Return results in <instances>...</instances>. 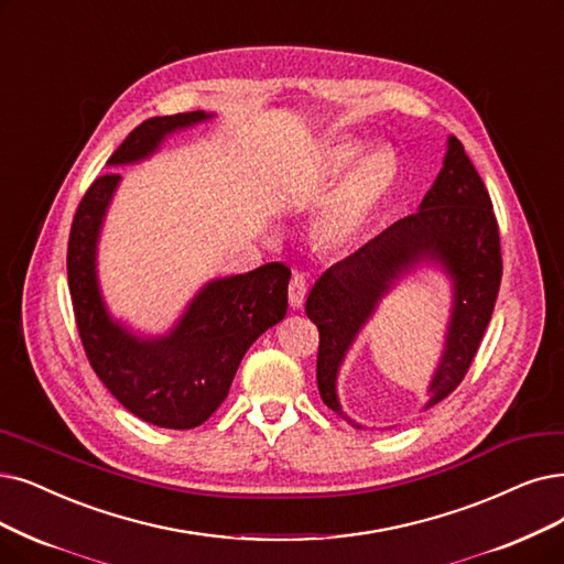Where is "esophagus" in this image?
<instances>
[{"instance_id":"esophagus-1","label":"esophagus","mask_w":564,"mask_h":564,"mask_svg":"<svg viewBox=\"0 0 564 564\" xmlns=\"http://www.w3.org/2000/svg\"><path fill=\"white\" fill-rule=\"evenodd\" d=\"M307 296V280L305 275H294L289 282V307L291 310H301Z\"/></svg>"}]
</instances>
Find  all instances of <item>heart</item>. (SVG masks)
<instances>
[{
  "mask_svg": "<svg viewBox=\"0 0 564 564\" xmlns=\"http://www.w3.org/2000/svg\"><path fill=\"white\" fill-rule=\"evenodd\" d=\"M349 165L352 169L337 185L317 221V238L330 250H340L364 234L370 217L384 204L398 180L393 152L372 148L360 154V148L354 143L328 148L322 156L319 173L324 180H330L347 171Z\"/></svg>",
  "mask_w": 564,
  "mask_h": 564,
  "instance_id": "obj_1",
  "label": "heart"
}]
</instances>
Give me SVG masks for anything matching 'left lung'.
<instances>
[{
  "mask_svg": "<svg viewBox=\"0 0 564 564\" xmlns=\"http://www.w3.org/2000/svg\"><path fill=\"white\" fill-rule=\"evenodd\" d=\"M427 270L446 278L452 310L423 410L435 408L463 381L492 317L502 280L500 234L490 196L456 137H446L442 169L419 210L330 265L307 296L305 312L319 328L322 400L354 427L360 425L343 412L337 393L345 358L381 301L400 282Z\"/></svg>",
  "mask_w": 564,
  "mask_h": 564,
  "instance_id": "8db88e82",
  "label": "left lung"
}]
</instances>
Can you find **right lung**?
Returning <instances> with one entry per match:
<instances>
[{
	"mask_svg": "<svg viewBox=\"0 0 564 564\" xmlns=\"http://www.w3.org/2000/svg\"><path fill=\"white\" fill-rule=\"evenodd\" d=\"M213 118L215 112L206 110L150 118L112 152L108 166L141 164L173 133ZM120 183L118 173L97 177L72 224L66 273L78 333L97 377L133 416L189 431L229 395L240 360L257 337L284 319L291 270L265 263L245 275L213 278L166 333L137 330L110 312L99 282V240Z\"/></svg>",
	"mask_w": 564,
	"mask_h": 564,
	"instance_id": "obj_1",
	"label": "right lung"
}]
</instances>
